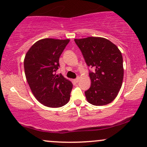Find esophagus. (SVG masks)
I'll return each mask as SVG.
<instances>
[{"instance_id": "34e87169", "label": "esophagus", "mask_w": 147, "mask_h": 147, "mask_svg": "<svg viewBox=\"0 0 147 147\" xmlns=\"http://www.w3.org/2000/svg\"><path fill=\"white\" fill-rule=\"evenodd\" d=\"M74 81H75V83H78V82H79V77H77V79H75V80H74Z\"/></svg>"}]
</instances>
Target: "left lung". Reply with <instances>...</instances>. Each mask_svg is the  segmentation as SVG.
<instances>
[{
  "label": "left lung",
  "instance_id": "obj_1",
  "mask_svg": "<svg viewBox=\"0 0 147 147\" xmlns=\"http://www.w3.org/2000/svg\"><path fill=\"white\" fill-rule=\"evenodd\" d=\"M90 70L91 86L85 92L86 99L92 105L110 103L117 96L123 84L124 70L121 52L107 39L88 37L75 39Z\"/></svg>",
  "mask_w": 147,
  "mask_h": 147
}]
</instances>
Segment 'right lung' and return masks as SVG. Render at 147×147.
<instances>
[{"label": "right lung", "mask_w": 147, "mask_h": 147, "mask_svg": "<svg viewBox=\"0 0 147 147\" xmlns=\"http://www.w3.org/2000/svg\"><path fill=\"white\" fill-rule=\"evenodd\" d=\"M70 40L45 38L36 42L24 61L26 81L36 99L49 107H60L69 101L72 84L56 75L59 59Z\"/></svg>", "instance_id": "right-lung-1"}]
</instances>
